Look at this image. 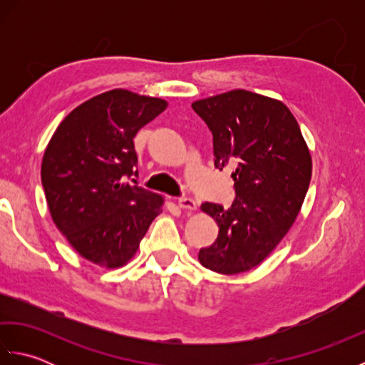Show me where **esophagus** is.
Listing matches in <instances>:
<instances>
[{
	"label": "esophagus",
	"mask_w": 365,
	"mask_h": 365,
	"mask_svg": "<svg viewBox=\"0 0 365 365\" xmlns=\"http://www.w3.org/2000/svg\"><path fill=\"white\" fill-rule=\"evenodd\" d=\"M177 204H178V207L182 208V210H196L197 208V204H196V200L195 199H191V197H180L177 200Z\"/></svg>",
	"instance_id": "1"
}]
</instances>
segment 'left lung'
<instances>
[{"label": "left lung", "mask_w": 365, "mask_h": 365, "mask_svg": "<svg viewBox=\"0 0 365 365\" xmlns=\"http://www.w3.org/2000/svg\"><path fill=\"white\" fill-rule=\"evenodd\" d=\"M191 106L213 135L215 168H235L232 205H200L218 222L220 234L199 251V262L221 274L245 273L297 220L311 183V153L297 119L274 98L235 89Z\"/></svg>", "instance_id": "8db88e82"}]
</instances>
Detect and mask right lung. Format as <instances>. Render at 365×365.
<instances>
[{"label": "right lung", "instance_id": "obj_1", "mask_svg": "<svg viewBox=\"0 0 365 365\" xmlns=\"http://www.w3.org/2000/svg\"><path fill=\"white\" fill-rule=\"evenodd\" d=\"M161 98L114 89L76 106L59 123L42 160L51 218L84 259L118 268L133 257L163 197L138 177L133 138L166 110Z\"/></svg>", "mask_w": 365, "mask_h": 365}]
</instances>
